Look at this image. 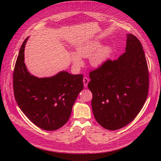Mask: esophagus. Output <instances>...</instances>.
Returning <instances> with one entry per match:
<instances>
[{"mask_svg": "<svg viewBox=\"0 0 161 161\" xmlns=\"http://www.w3.org/2000/svg\"><path fill=\"white\" fill-rule=\"evenodd\" d=\"M89 79L87 77L85 76L83 78V83H84V86L85 87L87 86V85H88V83H89Z\"/></svg>", "mask_w": 161, "mask_h": 161, "instance_id": "esophagus-1", "label": "esophagus"}]
</instances>
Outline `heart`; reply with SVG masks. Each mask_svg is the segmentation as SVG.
I'll use <instances>...</instances> for the list:
<instances>
[{
	"mask_svg": "<svg viewBox=\"0 0 161 161\" xmlns=\"http://www.w3.org/2000/svg\"><path fill=\"white\" fill-rule=\"evenodd\" d=\"M111 53L110 46H104L97 42H89L76 48V53H72L71 59L76 66H81V58H90L91 64L93 66H99L108 59Z\"/></svg>",
	"mask_w": 161,
	"mask_h": 161,
	"instance_id": "heart-1",
	"label": "heart"
}]
</instances>
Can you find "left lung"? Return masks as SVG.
Returning a JSON list of instances; mask_svg holds the SVG:
<instances>
[{
  "label": "left lung",
  "instance_id": "obj_1",
  "mask_svg": "<svg viewBox=\"0 0 161 161\" xmlns=\"http://www.w3.org/2000/svg\"><path fill=\"white\" fill-rule=\"evenodd\" d=\"M125 52L118 59L107 60L89 73L95 119L107 130H118L134 120L147 100L149 73L142 46L127 35Z\"/></svg>",
  "mask_w": 161,
  "mask_h": 161
}]
</instances>
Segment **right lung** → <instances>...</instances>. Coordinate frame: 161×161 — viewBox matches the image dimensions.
<instances>
[{
    "instance_id": "add662e5",
    "label": "right lung",
    "mask_w": 161,
    "mask_h": 161,
    "mask_svg": "<svg viewBox=\"0 0 161 161\" xmlns=\"http://www.w3.org/2000/svg\"><path fill=\"white\" fill-rule=\"evenodd\" d=\"M23 42L13 70V91L19 108L37 127L59 129L69 120L72 106L83 89V75L62 71L54 76L38 79L24 63Z\"/></svg>"
}]
</instances>
